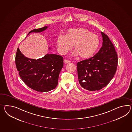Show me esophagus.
I'll use <instances>...</instances> for the list:
<instances>
[{"instance_id": "esophagus-1", "label": "esophagus", "mask_w": 132, "mask_h": 132, "mask_svg": "<svg viewBox=\"0 0 132 132\" xmlns=\"http://www.w3.org/2000/svg\"><path fill=\"white\" fill-rule=\"evenodd\" d=\"M71 61H69V60H66V59H65L64 60V63H65V64H67V63H70Z\"/></svg>"}]
</instances>
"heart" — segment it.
Segmentation results:
<instances>
[{
    "label": "heart",
    "instance_id": "1",
    "mask_svg": "<svg viewBox=\"0 0 132 132\" xmlns=\"http://www.w3.org/2000/svg\"><path fill=\"white\" fill-rule=\"evenodd\" d=\"M99 44V37L84 28L69 29L66 35L59 36L56 41L58 52L60 54H66L73 45L75 51L73 55H79L82 59L90 57L96 51Z\"/></svg>",
    "mask_w": 132,
    "mask_h": 132
}]
</instances>
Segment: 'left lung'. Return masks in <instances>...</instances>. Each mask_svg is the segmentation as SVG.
Returning <instances> with one entry per match:
<instances>
[{
    "instance_id": "8db88e82",
    "label": "left lung",
    "mask_w": 132,
    "mask_h": 132,
    "mask_svg": "<svg viewBox=\"0 0 132 132\" xmlns=\"http://www.w3.org/2000/svg\"><path fill=\"white\" fill-rule=\"evenodd\" d=\"M103 45L99 51L89 59L78 62V80L81 86L90 91L106 86L116 74L118 57L108 36L101 32Z\"/></svg>"
}]
</instances>
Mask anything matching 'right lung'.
I'll list each match as a JSON object with an SVG mask.
<instances>
[{
    "mask_svg": "<svg viewBox=\"0 0 132 132\" xmlns=\"http://www.w3.org/2000/svg\"><path fill=\"white\" fill-rule=\"evenodd\" d=\"M48 28L45 26L31 30L42 32ZM15 63L19 76L26 85L37 92H48L57 87L60 72L63 66V60L61 55L47 54L37 60L25 57L17 49Z\"/></svg>",
    "mask_w": 132,
    "mask_h": 132,
    "instance_id": "add662e5",
    "label": "right lung"
}]
</instances>
